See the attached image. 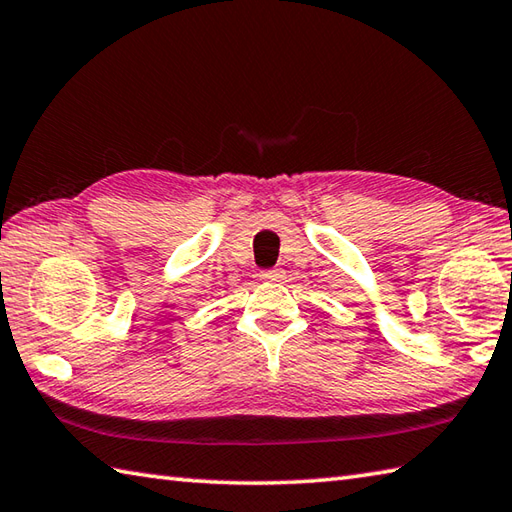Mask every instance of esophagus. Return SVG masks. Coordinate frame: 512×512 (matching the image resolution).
Masks as SVG:
<instances>
[{
	"mask_svg": "<svg viewBox=\"0 0 512 512\" xmlns=\"http://www.w3.org/2000/svg\"><path fill=\"white\" fill-rule=\"evenodd\" d=\"M264 279V282H282L284 279V268H270V270H262V275H259Z\"/></svg>",
	"mask_w": 512,
	"mask_h": 512,
	"instance_id": "obj_1",
	"label": "esophagus"
}]
</instances>
